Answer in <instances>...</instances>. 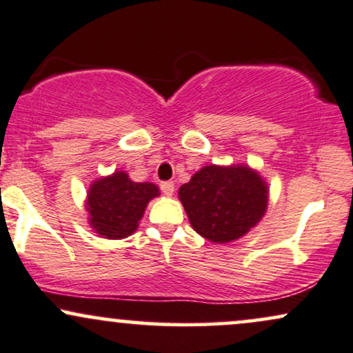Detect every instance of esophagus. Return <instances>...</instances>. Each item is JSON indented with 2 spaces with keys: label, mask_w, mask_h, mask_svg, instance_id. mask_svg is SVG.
<instances>
[{
  "label": "esophagus",
  "mask_w": 353,
  "mask_h": 353,
  "mask_svg": "<svg viewBox=\"0 0 353 353\" xmlns=\"http://www.w3.org/2000/svg\"><path fill=\"white\" fill-rule=\"evenodd\" d=\"M161 190H163L164 194H168V196H172V192H174V182H172V181H164V182H161Z\"/></svg>",
  "instance_id": "34e87169"
}]
</instances>
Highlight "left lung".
<instances>
[{
    "label": "left lung",
    "mask_w": 353,
    "mask_h": 353,
    "mask_svg": "<svg viewBox=\"0 0 353 353\" xmlns=\"http://www.w3.org/2000/svg\"><path fill=\"white\" fill-rule=\"evenodd\" d=\"M179 199L194 230L224 244L261 221L267 209V185L244 165H205L181 185Z\"/></svg>",
    "instance_id": "8db88e82"
}]
</instances>
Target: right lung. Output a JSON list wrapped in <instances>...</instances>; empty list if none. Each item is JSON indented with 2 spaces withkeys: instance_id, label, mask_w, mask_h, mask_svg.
Returning <instances> with one entry per match:
<instances>
[{
  "instance_id": "right-lung-1",
  "label": "right lung",
  "mask_w": 353,
  "mask_h": 353,
  "mask_svg": "<svg viewBox=\"0 0 353 353\" xmlns=\"http://www.w3.org/2000/svg\"><path fill=\"white\" fill-rule=\"evenodd\" d=\"M156 196L159 189L151 182H132L125 172H114L89 189V222L108 239L128 237L137 229L148 202Z\"/></svg>"
}]
</instances>
